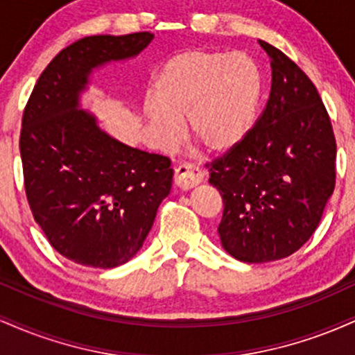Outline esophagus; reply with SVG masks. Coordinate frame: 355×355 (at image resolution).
Masks as SVG:
<instances>
[{
  "label": "esophagus",
  "instance_id": "34e87169",
  "mask_svg": "<svg viewBox=\"0 0 355 355\" xmlns=\"http://www.w3.org/2000/svg\"><path fill=\"white\" fill-rule=\"evenodd\" d=\"M175 185L180 187L182 190H190L193 187H197L198 183L203 180V175L198 168H195L193 165L190 164H182L175 168L173 175Z\"/></svg>",
  "mask_w": 355,
  "mask_h": 355
}]
</instances>
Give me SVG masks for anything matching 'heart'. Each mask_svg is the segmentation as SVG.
<instances>
[{"mask_svg": "<svg viewBox=\"0 0 355 355\" xmlns=\"http://www.w3.org/2000/svg\"><path fill=\"white\" fill-rule=\"evenodd\" d=\"M263 96L260 64L247 53L189 50L155 76L144 113L158 145L187 135L209 153H229L250 135Z\"/></svg>", "mask_w": 355, "mask_h": 355, "instance_id": "heart-1", "label": "heart"}]
</instances>
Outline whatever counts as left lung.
<instances>
[{
  "label": "left lung",
  "mask_w": 355,
  "mask_h": 355,
  "mask_svg": "<svg viewBox=\"0 0 355 355\" xmlns=\"http://www.w3.org/2000/svg\"><path fill=\"white\" fill-rule=\"evenodd\" d=\"M259 43L272 67L266 110L237 148L207 164L223 200L220 242L247 263L299 250L336 187V137L315 85L287 55Z\"/></svg>",
  "instance_id": "obj_1"
}]
</instances>
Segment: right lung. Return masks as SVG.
Segmentation results:
<instances>
[{
  "mask_svg": "<svg viewBox=\"0 0 355 355\" xmlns=\"http://www.w3.org/2000/svg\"><path fill=\"white\" fill-rule=\"evenodd\" d=\"M152 40L140 31L71 43L44 68L24 108L19 152L28 203L51 247L78 266L128 262L172 189L168 157L120 144L80 110L93 68L133 58Z\"/></svg>",
  "mask_w": 355,
  "mask_h": 355,
  "instance_id": "1",
  "label": "right lung"
}]
</instances>
